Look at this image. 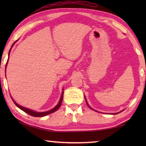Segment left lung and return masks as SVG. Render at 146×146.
<instances>
[{
	"label": "left lung",
	"mask_w": 146,
	"mask_h": 146,
	"mask_svg": "<svg viewBox=\"0 0 146 146\" xmlns=\"http://www.w3.org/2000/svg\"><path fill=\"white\" fill-rule=\"evenodd\" d=\"M85 100H86V98H85ZM86 104H87V105H88V106L89 107V108H91V109H92V108L90 107L89 106V105H88V103H87V101H86ZM123 111V110H122ZM121 111H120V112H121ZM111 113V114H117V113Z\"/></svg>",
	"instance_id": "1"
}]
</instances>
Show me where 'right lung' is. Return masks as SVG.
Instances as JSON below:
<instances>
[{
	"mask_svg": "<svg viewBox=\"0 0 146 146\" xmlns=\"http://www.w3.org/2000/svg\"><path fill=\"white\" fill-rule=\"evenodd\" d=\"M16 41H15V42L13 43V44L12 45L11 48V49H10V50H9V54H10V52H11V48H12V46H14V44H15V42H16ZM8 60H9V58H8ZM8 60H7V63H6V65H5V68H6V66H7V62H8ZM63 94H64V92L63 91V92H62V94H61V98H60V101H59L58 104L56 105V106L55 107H54L53 108H52V109H51V110H49V111H44V112H37V111H34V110H33L29 109V108L23 107L21 106V105H18V104L16 103V102H15L12 98V100H13L14 103L15 104V105H16V106H17V107L19 108L21 110H23V111H24V112L28 113L29 115H31V116H33V117H44V116L47 115H49V114H50V113H52L54 112V111H56V110L58 109V108L60 107L61 105V103H62V101H63Z\"/></svg>",
	"mask_w": 146,
	"mask_h": 146,
	"instance_id": "1",
	"label": "right lung"
}]
</instances>
